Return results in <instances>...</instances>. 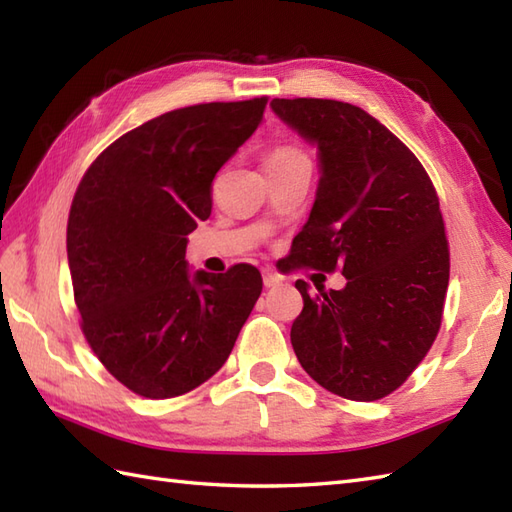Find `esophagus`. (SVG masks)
<instances>
[{"mask_svg":"<svg viewBox=\"0 0 512 512\" xmlns=\"http://www.w3.org/2000/svg\"><path fill=\"white\" fill-rule=\"evenodd\" d=\"M262 277H264V286L266 288H273V286H277L279 281H281V277L275 273L273 268H264L262 270Z\"/></svg>","mask_w":512,"mask_h":512,"instance_id":"esophagus-1","label":"esophagus"}]
</instances>
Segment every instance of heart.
Returning a JSON list of instances; mask_svg holds the SVG:
<instances>
[{"label":"heart","mask_w":512,"mask_h":512,"mask_svg":"<svg viewBox=\"0 0 512 512\" xmlns=\"http://www.w3.org/2000/svg\"><path fill=\"white\" fill-rule=\"evenodd\" d=\"M292 151H297V149H292V147H284V149H277L275 154H270V158H277V156H286V154H292Z\"/></svg>","instance_id":"b5f03b06"}]
</instances>
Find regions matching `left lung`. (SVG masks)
<instances>
[{"instance_id":"1","label":"left lung","mask_w":512,"mask_h":512,"mask_svg":"<svg viewBox=\"0 0 512 512\" xmlns=\"http://www.w3.org/2000/svg\"><path fill=\"white\" fill-rule=\"evenodd\" d=\"M273 112L319 149V187L292 242V268L345 288L310 295L290 341L301 367L347 400L398 389L436 341L449 286L438 193L405 143L365 110L330 99H273Z\"/></svg>"}]
</instances>
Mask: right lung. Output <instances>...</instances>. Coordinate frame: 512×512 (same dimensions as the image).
I'll use <instances>...</instances> for the list:
<instances>
[{
	"label": "right lung",
	"mask_w": 512,
	"mask_h": 512,
	"mask_svg": "<svg viewBox=\"0 0 512 512\" xmlns=\"http://www.w3.org/2000/svg\"><path fill=\"white\" fill-rule=\"evenodd\" d=\"M268 99L182 107L123 134L85 171L68 220L81 330L118 383L173 398L220 369L262 275L189 273L187 235L211 215V182L253 136Z\"/></svg>",
	"instance_id": "add662e5"
}]
</instances>
